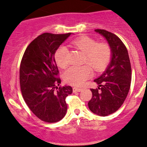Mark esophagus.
Here are the masks:
<instances>
[{"label": "esophagus", "instance_id": "34e87169", "mask_svg": "<svg viewBox=\"0 0 147 147\" xmlns=\"http://www.w3.org/2000/svg\"><path fill=\"white\" fill-rule=\"evenodd\" d=\"M82 91V89H80V88L78 87H74L73 88V92H80Z\"/></svg>", "mask_w": 147, "mask_h": 147}]
</instances>
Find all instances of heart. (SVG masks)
<instances>
[{"label": "heart", "mask_w": 147, "mask_h": 147, "mask_svg": "<svg viewBox=\"0 0 147 147\" xmlns=\"http://www.w3.org/2000/svg\"><path fill=\"white\" fill-rule=\"evenodd\" d=\"M72 44L85 54L84 63H89L96 72H102L106 68L111 58V49L106 43L98 44L96 41L88 36L77 38ZM68 49L61 46L55 53V61L61 68L67 65ZM89 65L69 67L64 73V80L68 84L75 86L82 85L92 75V69Z\"/></svg>", "instance_id": "heart-1"}]
</instances>
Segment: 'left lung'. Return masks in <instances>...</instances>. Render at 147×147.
<instances>
[{
	"label": "left lung",
	"mask_w": 147,
	"mask_h": 147,
	"mask_svg": "<svg viewBox=\"0 0 147 147\" xmlns=\"http://www.w3.org/2000/svg\"><path fill=\"white\" fill-rule=\"evenodd\" d=\"M106 38L111 49V58L106 70L94 80L98 89H91L92 98L88 103L92 112L106 116L118 111L125 100L131 84L130 61L123 41L104 29H95Z\"/></svg>",
	"instance_id": "obj_1"
}]
</instances>
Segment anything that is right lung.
<instances>
[{"label":"right lung","instance_id":"add662e5","mask_svg":"<svg viewBox=\"0 0 147 147\" xmlns=\"http://www.w3.org/2000/svg\"><path fill=\"white\" fill-rule=\"evenodd\" d=\"M72 33H44L27 46L20 67L22 96L34 114L46 123H56L67 111L65 98L72 93L70 86H60L55 53Z\"/></svg>","mask_w":147,"mask_h":147}]
</instances>
